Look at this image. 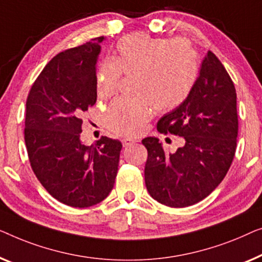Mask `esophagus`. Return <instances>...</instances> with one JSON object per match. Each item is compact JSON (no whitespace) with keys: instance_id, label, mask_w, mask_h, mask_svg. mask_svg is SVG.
Masks as SVG:
<instances>
[{"instance_id":"obj_1","label":"esophagus","mask_w":262,"mask_h":262,"mask_svg":"<svg viewBox=\"0 0 262 262\" xmlns=\"http://www.w3.org/2000/svg\"><path fill=\"white\" fill-rule=\"evenodd\" d=\"M136 141L134 139H130V138H126V139H123L122 140V145H123V147H129V146H133L134 145Z\"/></svg>"}]
</instances>
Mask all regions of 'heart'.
<instances>
[{
  "label": "heart",
  "mask_w": 262,
  "mask_h": 262,
  "mask_svg": "<svg viewBox=\"0 0 262 262\" xmlns=\"http://www.w3.org/2000/svg\"><path fill=\"white\" fill-rule=\"evenodd\" d=\"M121 73L136 77L133 91L138 96L114 101L106 112V124L117 134L135 135L152 117L154 106L167 112L187 98L197 76L196 57L183 40L136 32L121 38L110 60L99 68V98L115 94Z\"/></svg>",
  "instance_id": "obj_1"
}]
</instances>
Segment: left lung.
<instances>
[{
    "label": "left lung",
    "instance_id": "1",
    "mask_svg": "<svg viewBox=\"0 0 262 262\" xmlns=\"http://www.w3.org/2000/svg\"><path fill=\"white\" fill-rule=\"evenodd\" d=\"M158 132L183 136L185 145L166 154L158 138H145V183L150 196L171 208L208 197L226 177L236 150V90L211 51L206 53L190 95L158 121Z\"/></svg>",
    "mask_w": 262,
    "mask_h": 262
}]
</instances>
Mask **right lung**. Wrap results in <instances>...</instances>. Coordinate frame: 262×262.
I'll return each instance as SVG.
<instances>
[{
	"mask_svg": "<svg viewBox=\"0 0 262 262\" xmlns=\"http://www.w3.org/2000/svg\"><path fill=\"white\" fill-rule=\"evenodd\" d=\"M104 36L62 51L40 73L26 102L25 142L36 178L73 208L102 202L113 190L122 143L80 141L83 115L97 99L96 64Z\"/></svg>",
	"mask_w": 262,
	"mask_h": 262,
	"instance_id": "add662e5",
	"label": "right lung"
}]
</instances>
